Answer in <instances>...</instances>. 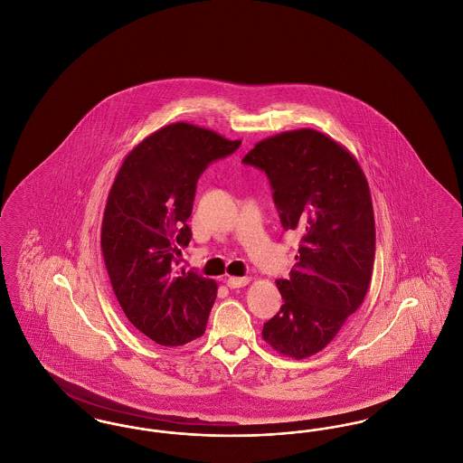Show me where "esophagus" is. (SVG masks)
I'll return each instance as SVG.
<instances>
[{"label": "esophagus", "mask_w": 463, "mask_h": 463, "mask_svg": "<svg viewBox=\"0 0 463 463\" xmlns=\"http://www.w3.org/2000/svg\"><path fill=\"white\" fill-rule=\"evenodd\" d=\"M225 283H227V287L231 288V289H234V288L246 287V285L250 283V279H248V278H236V276H229V278L225 279Z\"/></svg>", "instance_id": "esophagus-1"}]
</instances>
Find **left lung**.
Returning <instances> with one entry per match:
<instances>
[{"instance_id":"left-lung-1","label":"left lung","mask_w":463,"mask_h":463,"mask_svg":"<svg viewBox=\"0 0 463 463\" xmlns=\"http://www.w3.org/2000/svg\"><path fill=\"white\" fill-rule=\"evenodd\" d=\"M265 172L285 231L302 236L279 312L262 336L304 359L323 351L363 304L372 281L374 217L357 159L325 133L300 128L260 140L242 157Z\"/></svg>"}]
</instances>
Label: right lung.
I'll return each instance as SVG.
<instances>
[{
    "label": "right lung",
    "mask_w": 463,
    "mask_h": 463,
    "mask_svg": "<svg viewBox=\"0 0 463 463\" xmlns=\"http://www.w3.org/2000/svg\"><path fill=\"white\" fill-rule=\"evenodd\" d=\"M241 140L174 123L135 146L110 187L100 248L114 295L128 321L165 347L184 345L206 330L217 283L176 269L191 241L198 178Z\"/></svg>",
    "instance_id": "1"
}]
</instances>
